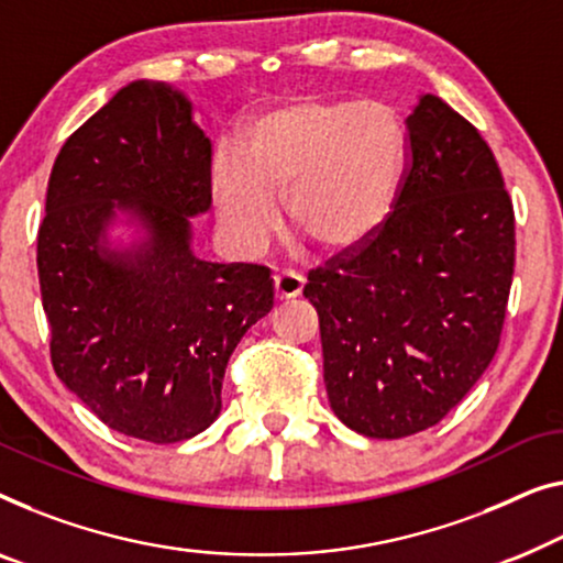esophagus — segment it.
<instances>
[{
    "instance_id": "obj_1",
    "label": "esophagus",
    "mask_w": 563,
    "mask_h": 563,
    "mask_svg": "<svg viewBox=\"0 0 563 563\" xmlns=\"http://www.w3.org/2000/svg\"><path fill=\"white\" fill-rule=\"evenodd\" d=\"M301 289H305V276L291 272V268H284L274 276V291L279 299H295L301 295Z\"/></svg>"
}]
</instances>
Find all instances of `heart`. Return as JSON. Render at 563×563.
<instances>
[{"instance_id":"b5f03b06","label":"heart","mask_w":563,"mask_h":563,"mask_svg":"<svg viewBox=\"0 0 563 563\" xmlns=\"http://www.w3.org/2000/svg\"><path fill=\"white\" fill-rule=\"evenodd\" d=\"M404 167L406 132L388 103L301 99L258 119L246 150L218 144L213 198L243 254H262L279 231L276 195L299 235L338 251L386 221Z\"/></svg>"}]
</instances>
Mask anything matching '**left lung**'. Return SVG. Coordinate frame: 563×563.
Returning a JSON list of instances; mask_svg holds the SVG:
<instances>
[{"label":"left lung","instance_id":"obj_1","mask_svg":"<svg viewBox=\"0 0 563 563\" xmlns=\"http://www.w3.org/2000/svg\"><path fill=\"white\" fill-rule=\"evenodd\" d=\"M512 264L516 216L490 146L423 93L394 210L307 274L335 417L371 439L442 421L500 345Z\"/></svg>","mask_w":563,"mask_h":563}]
</instances>
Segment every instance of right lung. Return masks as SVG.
<instances>
[{
	"instance_id": "1",
	"label": "right lung",
	"mask_w": 563,
	"mask_h": 563,
	"mask_svg": "<svg viewBox=\"0 0 563 563\" xmlns=\"http://www.w3.org/2000/svg\"><path fill=\"white\" fill-rule=\"evenodd\" d=\"M210 165L185 96L136 80L68 136L47 183L37 274L53 368L103 423L142 442L175 444L216 421L228 357L274 307L266 266L192 256ZM113 207L151 228L129 260L100 249Z\"/></svg>"
}]
</instances>
